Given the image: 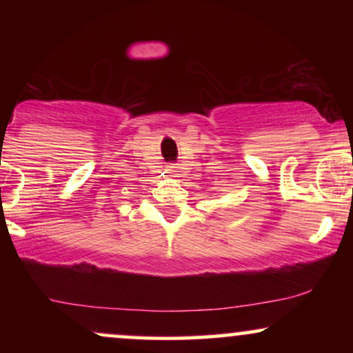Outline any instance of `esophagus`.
<instances>
[{
	"label": "esophagus",
	"mask_w": 353,
	"mask_h": 353,
	"mask_svg": "<svg viewBox=\"0 0 353 353\" xmlns=\"http://www.w3.org/2000/svg\"><path fill=\"white\" fill-rule=\"evenodd\" d=\"M165 171H168V174H169V176H171V177H177V176H179V174H177V172H179V171H177V165H174V164L168 165V169H165Z\"/></svg>",
	"instance_id": "1"
}]
</instances>
